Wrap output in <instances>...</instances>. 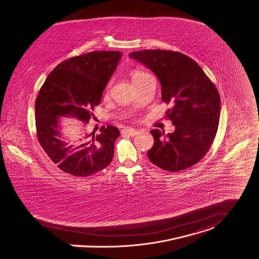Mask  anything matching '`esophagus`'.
I'll return each mask as SVG.
<instances>
[{
  "label": "esophagus",
  "mask_w": 259,
  "mask_h": 259,
  "mask_svg": "<svg viewBox=\"0 0 259 259\" xmlns=\"http://www.w3.org/2000/svg\"><path fill=\"white\" fill-rule=\"evenodd\" d=\"M122 135H127V136H131V137H135L139 134V131L135 130V128H130V127H126V128H123L122 130Z\"/></svg>",
  "instance_id": "34e87169"
}]
</instances>
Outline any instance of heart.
Here are the masks:
<instances>
[{"label":"heart","instance_id":"obj_1","mask_svg":"<svg viewBox=\"0 0 259 259\" xmlns=\"http://www.w3.org/2000/svg\"><path fill=\"white\" fill-rule=\"evenodd\" d=\"M146 75H148V74L145 73V72H142V71H134V72L132 73V80H133L134 83H136V82H138L139 80H141V78H143V77L146 76Z\"/></svg>","mask_w":259,"mask_h":259}]
</instances>
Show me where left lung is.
Wrapping results in <instances>:
<instances>
[{
  "label": "left lung",
  "instance_id": "left-lung-1",
  "mask_svg": "<svg viewBox=\"0 0 259 259\" xmlns=\"http://www.w3.org/2000/svg\"><path fill=\"white\" fill-rule=\"evenodd\" d=\"M130 57L157 76L162 101L173 104L166 116L175 131L167 135L150 131L154 144L147 151L149 160L171 172L196 164L211 147L218 131L221 98L215 86L197 62L180 52L141 50L131 52Z\"/></svg>",
  "mask_w": 259,
  "mask_h": 259
}]
</instances>
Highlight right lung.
Returning a JSON list of instances; mask_svg holds the SVG:
<instances>
[{"label": "right lung", "mask_w": 259, "mask_h": 259, "mask_svg": "<svg viewBox=\"0 0 259 259\" xmlns=\"http://www.w3.org/2000/svg\"><path fill=\"white\" fill-rule=\"evenodd\" d=\"M119 51H94L69 58L47 76L35 101L37 139L48 157L76 177L103 170L114 156L118 127L107 125L97 135L81 133L71 139L61 134V119L76 118L88 123L103 91L118 66Z\"/></svg>", "instance_id": "obj_1"}]
</instances>
